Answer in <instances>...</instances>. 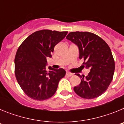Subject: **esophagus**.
Returning <instances> with one entry per match:
<instances>
[{
	"mask_svg": "<svg viewBox=\"0 0 124 124\" xmlns=\"http://www.w3.org/2000/svg\"><path fill=\"white\" fill-rule=\"evenodd\" d=\"M66 75L67 76H68V77H71V76H73V74L71 73H69V72H66Z\"/></svg>",
	"mask_w": 124,
	"mask_h": 124,
	"instance_id": "esophagus-1",
	"label": "esophagus"
}]
</instances>
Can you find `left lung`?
Segmentation results:
<instances>
[{
    "label": "left lung",
    "instance_id": "left-lung-1",
    "mask_svg": "<svg viewBox=\"0 0 124 124\" xmlns=\"http://www.w3.org/2000/svg\"><path fill=\"white\" fill-rule=\"evenodd\" d=\"M66 39L78 46L79 58L84 60L82 66L90 70L85 78L76 74L81 79L74 87V92L84 99L99 97L107 89L114 73V60L109 45L99 36L87 31L70 32Z\"/></svg>",
    "mask_w": 124,
    "mask_h": 124
}]
</instances>
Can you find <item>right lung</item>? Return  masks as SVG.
Masks as SVG:
<instances>
[{
  "instance_id": "obj_1",
  "label": "right lung",
  "mask_w": 124,
  "mask_h": 124,
  "mask_svg": "<svg viewBox=\"0 0 124 124\" xmlns=\"http://www.w3.org/2000/svg\"><path fill=\"white\" fill-rule=\"evenodd\" d=\"M68 31L42 30L28 36L17 50L15 58V74L27 96L37 101L49 99L54 94L58 83L66 74L62 68L49 66L46 70V58H51L54 46Z\"/></svg>"
}]
</instances>
